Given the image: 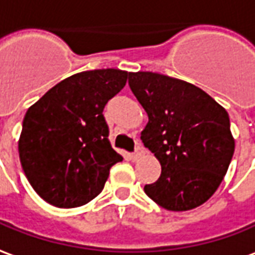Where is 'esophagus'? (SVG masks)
I'll return each mask as SVG.
<instances>
[{"label":"esophagus","mask_w":255,"mask_h":255,"mask_svg":"<svg viewBox=\"0 0 255 255\" xmlns=\"http://www.w3.org/2000/svg\"><path fill=\"white\" fill-rule=\"evenodd\" d=\"M143 152H144V151H143V147L137 145V147H136V150H134V152L131 154V158H133V159H138V158L143 155Z\"/></svg>","instance_id":"obj_1"}]
</instances>
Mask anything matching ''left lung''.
Returning a JSON list of instances; mask_svg holds the SVG:
<instances>
[{
    "label": "left lung",
    "instance_id": "left-lung-1",
    "mask_svg": "<svg viewBox=\"0 0 255 255\" xmlns=\"http://www.w3.org/2000/svg\"><path fill=\"white\" fill-rule=\"evenodd\" d=\"M129 86L148 115L140 138L161 164L145 194L168 211L204 204L235 152L226 110L197 86L161 73L129 72Z\"/></svg>",
    "mask_w": 255,
    "mask_h": 255
}]
</instances>
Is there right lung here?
<instances>
[{
    "label": "right lung",
    "mask_w": 255,
    "mask_h": 255,
    "mask_svg": "<svg viewBox=\"0 0 255 255\" xmlns=\"http://www.w3.org/2000/svg\"><path fill=\"white\" fill-rule=\"evenodd\" d=\"M128 72L96 69L66 77L27 110L17 148L37 194L58 208L87 204L103 191L124 158L111 147L105 104L122 90Z\"/></svg>",
    "instance_id": "obj_1"
}]
</instances>
